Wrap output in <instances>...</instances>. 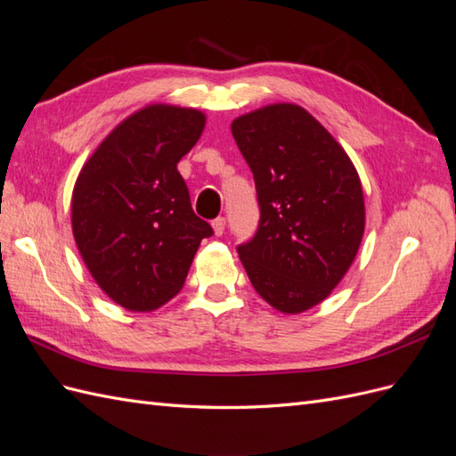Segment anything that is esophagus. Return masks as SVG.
I'll return each instance as SVG.
<instances>
[{
	"mask_svg": "<svg viewBox=\"0 0 456 456\" xmlns=\"http://www.w3.org/2000/svg\"><path fill=\"white\" fill-rule=\"evenodd\" d=\"M224 228H226V220H224L223 216H218V218L213 220V232H215V236H223Z\"/></svg>",
	"mask_w": 456,
	"mask_h": 456,
	"instance_id": "obj_1",
	"label": "esophagus"
}]
</instances>
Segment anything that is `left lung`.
<instances>
[{
    "instance_id": "left-lung-1",
    "label": "left lung",
    "mask_w": 456,
    "mask_h": 456,
    "mask_svg": "<svg viewBox=\"0 0 456 456\" xmlns=\"http://www.w3.org/2000/svg\"><path fill=\"white\" fill-rule=\"evenodd\" d=\"M255 176L260 224L238 247L255 291L281 314L323 302L350 270L365 232L352 159L308 110L275 102L232 121Z\"/></svg>"
}]
</instances>
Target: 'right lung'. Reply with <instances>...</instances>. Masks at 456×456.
Here are the masks:
<instances>
[{"mask_svg":"<svg viewBox=\"0 0 456 456\" xmlns=\"http://www.w3.org/2000/svg\"><path fill=\"white\" fill-rule=\"evenodd\" d=\"M196 108L148 104L106 134L72 191V233L89 273L116 305L151 312L181 291L213 228L190 205L176 163L205 129Z\"/></svg>","mask_w":456,"mask_h":456,"instance_id":"right-lung-1","label":"right lung"}]
</instances>
